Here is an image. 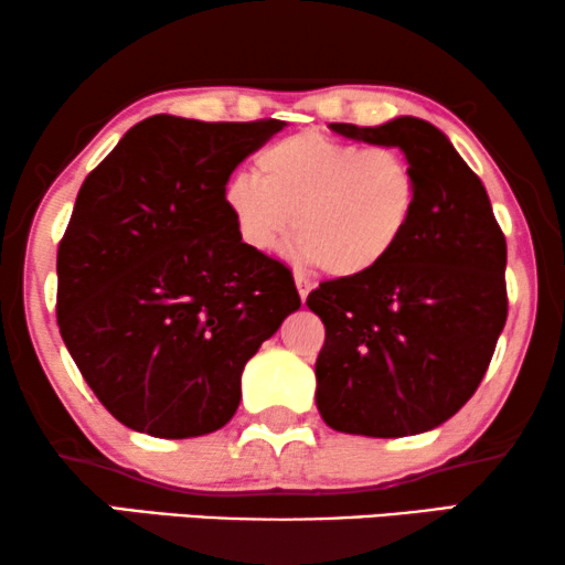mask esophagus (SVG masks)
Listing matches in <instances>:
<instances>
[{
  "mask_svg": "<svg viewBox=\"0 0 565 565\" xmlns=\"http://www.w3.org/2000/svg\"><path fill=\"white\" fill-rule=\"evenodd\" d=\"M296 288H298V292H300V300H303L306 303V298H308V292H311V288H313V282L308 280L306 275H300V273H296Z\"/></svg>",
  "mask_w": 565,
  "mask_h": 565,
  "instance_id": "esophagus-1",
  "label": "esophagus"
}]
</instances>
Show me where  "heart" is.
Masks as SVG:
<instances>
[{"mask_svg": "<svg viewBox=\"0 0 565 565\" xmlns=\"http://www.w3.org/2000/svg\"><path fill=\"white\" fill-rule=\"evenodd\" d=\"M254 169L223 192L242 242L269 254L296 228L300 257L339 280L388 262L419 211V172L396 146L300 130L262 149Z\"/></svg>", "mask_w": 565, "mask_h": 565, "instance_id": "1", "label": "heart"}]
</instances>
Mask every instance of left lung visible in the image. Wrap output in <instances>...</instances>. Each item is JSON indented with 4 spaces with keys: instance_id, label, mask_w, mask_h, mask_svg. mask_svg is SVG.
I'll list each match as a JSON object with an SVG mask.
<instances>
[{
    "instance_id": "left-lung-1",
    "label": "left lung",
    "mask_w": 565,
    "mask_h": 565,
    "mask_svg": "<svg viewBox=\"0 0 565 565\" xmlns=\"http://www.w3.org/2000/svg\"><path fill=\"white\" fill-rule=\"evenodd\" d=\"M331 128L398 146L419 172L422 198L388 262L308 292L327 329L316 404L347 435H419L460 412L489 370L509 311L504 231L478 174L431 122Z\"/></svg>"
}]
</instances>
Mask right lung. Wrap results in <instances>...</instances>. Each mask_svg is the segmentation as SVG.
Returning a JSON list of instances; mask_svg holds the SVG:
<instances>
[{
	"label": "right lung",
	"instance_id": "right-lung-1",
	"mask_svg": "<svg viewBox=\"0 0 565 565\" xmlns=\"http://www.w3.org/2000/svg\"><path fill=\"white\" fill-rule=\"evenodd\" d=\"M282 126L151 115L84 180L58 244L56 319L126 427L167 439L221 429L244 365L300 308L290 267L246 246L223 200Z\"/></svg>",
	"mask_w": 565,
	"mask_h": 565
}]
</instances>
